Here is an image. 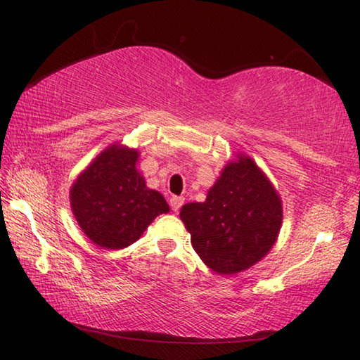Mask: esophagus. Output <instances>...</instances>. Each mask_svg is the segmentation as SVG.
Instances as JSON below:
<instances>
[{"label": "esophagus", "mask_w": 360, "mask_h": 360, "mask_svg": "<svg viewBox=\"0 0 360 360\" xmlns=\"http://www.w3.org/2000/svg\"><path fill=\"white\" fill-rule=\"evenodd\" d=\"M182 205H184V197H172V198H169V206H172V210L174 212H178L182 208Z\"/></svg>", "instance_id": "esophagus-1"}]
</instances>
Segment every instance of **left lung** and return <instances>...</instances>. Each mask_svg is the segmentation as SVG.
I'll list each match as a JSON object with an SVG mask.
<instances>
[{"label":"left lung","mask_w":360,"mask_h":360,"mask_svg":"<svg viewBox=\"0 0 360 360\" xmlns=\"http://www.w3.org/2000/svg\"><path fill=\"white\" fill-rule=\"evenodd\" d=\"M192 246L219 275L252 266L270 251L283 222V206L271 182L251 158L224 168L206 202L182 206Z\"/></svg>","instance_id":"8db88e82"}]
</instances>
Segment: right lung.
Here are the masks:
<instances>
[{
    "label": "right lung",
    "instance_id": "add662e5",
    "mask_svg": "<svg viewBox=\"0 0 360 360\" xmlns=\"http://www.w3.org/2000/svg\"><path fill=\"white\" fill-rule=\"evenodd\" d=\"M136 160V150L111 146L72 184V212L95 245L130 246L158 214L169 211L165 198L146 187Z\"/></svg>",
    "mask_w": 360,
    "mask_h": 360
}]
</instances>
